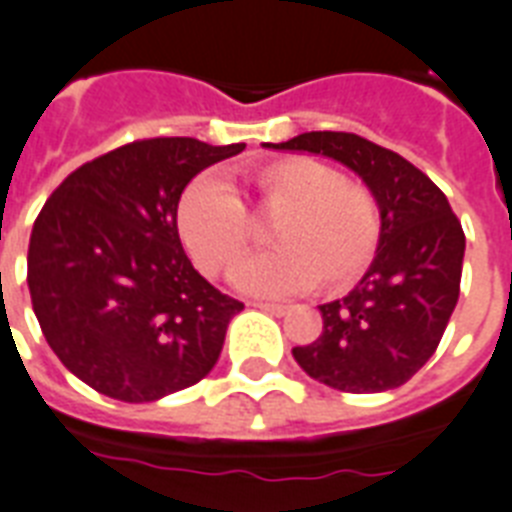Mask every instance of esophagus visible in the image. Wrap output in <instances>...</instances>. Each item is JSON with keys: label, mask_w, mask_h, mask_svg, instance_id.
Instances as JSON below:
<instances>
[{"label": "esophagus", "mask_w": 512, "mask_h": 512, "mask_svg": "<svg viewBox=\"0 0 512 512\" xmlns=\"http://www.w3.org/2000/svg\"><path fill=\"white\" fill-rule=\"evenodd\" d=\"M251 306H256V309H261V312L277 314V317H282V314L288 312V306H285V304H275V301H253Z\"/></svg>", "instance_id": "esophagus-1"}]
</instances>
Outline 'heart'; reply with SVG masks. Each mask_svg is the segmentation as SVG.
I'll return each mask as SVG.
<instances>
[{
    "mask_svg": "<svg viewBox=\"0 0 512 512\" xmlns=\"http://www.w3.org/2000/svg\"><path fill=\"white\" fill-rule=\"evenodd\" d=\"M256 216L275 219L267 256L245 261L232 282L256 296H288L314 282L341 293L365 275L380 240V208L370 187L306 155L269 158L245 171ZM177 232L206 275H227L251 248L253 232L235 192L216 179L192 182L177 206Z\"/></svg>",
    "mask_w": 512,
    "mask_h": 512,
    "instance_id": "obj_1",
    "label": "heart"
}]
</instances>
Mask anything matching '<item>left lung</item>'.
Here are the masks:
<instances>
[{"label": "left lung", "mask_w": 512, "mask_h": 512, "mask_svg": "<svg viewBox=\"0 0 512 512\" xmlns=\"http://www.w3.org/2000/svg\"><path fill=\"white\" fill-rule=\"evenodd\" d=\"M272 150L343 163L378 200L380 240L362 280L322 304V333L296 346L309 378L349 394L407 383L433 357L460 298L465 235L447 195L402 155L349 132H306Z\"/></svg>", "instance_id": "obj_1"}]
</instances>
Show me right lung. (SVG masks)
I'll return each mask as SVG.
<instances>
[{
  "label": "right lung",
  "mask_w": 512,
  "mask_h": 512,
  "mask_svg": "<svg viewBox=\"0 0 512 512\" xmlns=\"http://www.w3.org/2000/svg\"><path fill=\"white\" fill-rule=\"evenodd\" d=\"M192 137L116 147L65 177L28 243V290L49 349L121 402H155L214 370L243 304L187 259L177 206L190 179L243 153Z\"/></svg>",
  "instance_id": "right-lung-1"
}]
</instances>
